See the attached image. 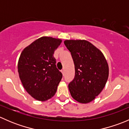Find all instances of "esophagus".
<instances>
[{
  "label": "esophagus",
  "mask_w": 129,
  "mask_h": 129,
  "mask_svg": "<svg viewBox=\"0 0 129 129\" xmlns=\"http://www.w3.org/2000/svg\"><path fill=\"white\" fill-rule=\"evenodd\" d=\"M61 72H62L63 75H64V70H62V71H61Z\"/></svg>",
  "instance_id": "1"
}]
</instances>
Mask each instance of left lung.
I'll return each instance as SVG.
<instances>
[{"instance_id":"left-lung-1","label":"left lung","mask_w":129,"mask_h":129,"mask_svg":"<svg viewBox=\"0 0 129 129\" xmlns=\"http://www.w3.org/2000/svg\"><path fill=\"white\" fill-rule=\"evenodd\" d=\"M64 44L71 52L75 77L69 84L71 95L80 103L93 101L104 88L109 66L101 50L85 40H67Z\"/></svg>"}]
</instances>
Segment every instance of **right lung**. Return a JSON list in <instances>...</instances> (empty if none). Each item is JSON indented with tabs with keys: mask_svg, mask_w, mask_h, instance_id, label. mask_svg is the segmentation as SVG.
Wrapping results in <instances>:
<instances>
[{
	"mask_svg": "<svg viewBox=\"0 0 129 129\" xmlns=\"http://www.w3.org/2000/svg\"><path fill=\"white\" fill-rule=\"evenodd\" d=\"M62 40L42 37L23 50L18 72L24 89L37 101H45L55 95L62 74L57 69L54 51Z\"/></svg>",
	"mask_w": 129,
	"mask_h": 129,
	"instance_id": "right-lung-1",
	"label": "right lung"
}]
</instances>
